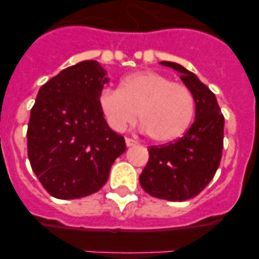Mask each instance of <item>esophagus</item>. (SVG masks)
I'll use <instances>...</instances> for the list:
<instances>
[{"mask_svg": "<svg viewBox=\"0 0 259 259\" xmlns=\"http://www.w3.org/2000/svg\"><path fill=\"white\" fill-rule=\"evenodd\" d=\"M137 141L134 140V139H130V137H125V145L127 146H134L136 145Z\"/></svg>", "mask_w": 259, "mask_h": 259, "instance_id": "esophagus-1", "label": "esophagus"}]
</instances>
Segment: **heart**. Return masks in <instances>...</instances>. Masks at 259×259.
I'll use <instances>...</instances> for the list:
<instances>
[{"label": "heart", "mask_w": 259, "mask_h": 259, "mask_svg": "<svg viewBox=\"0 0 259 259\" xmlns=\"http://www.w3.org/2000/svg\"><path fill=\"white\" fill-rule=\"evenodd\" d=\"M107 124L122 132L137 119L146 135L157 143L182 136L192 122L194 100L191 91L154 71L124 77L119 89H104L98 97Z\"/></svg>", "instance_id": "obj_1"}]
</instances>
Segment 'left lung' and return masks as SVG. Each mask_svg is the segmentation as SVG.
<instances>
[{"instance_id":"obj_1","label":"left lung","mask_w":259,"mask_h":259,"mask_svg":"<svg viewBox=\"0 0 259 259\" xmlns=\"http://www.w3.org/2000/svg\"><path fill=\"white\" fill-rule=\"evenodd\" d=\"M161 65L180 72L196 104V119L184 136L166 145L149 146V161L140 175L146 193L167 201L193 198L211 182L221 163L224 118L217 97L193 72L174 62Z\"/></svg>"}]
</instances>
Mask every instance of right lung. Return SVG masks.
Masks as SVG:
<instances>
[{
	"mask_svg": "<svg viewBox=\"0 0 259 259\" xmlns=\"http://www.w3.org/2000/svg\"><path fill=\"white\" fill-rule=\"evenodd\" d=\"M107 81L97 61H83L38 91L27 148L32 170L53 197L74 200L96 193L125 152L124 137L109 127L98 104Z\"/></svg>",
	"mask_w": 259,
	"mask_h": 259,
	"instance_id": "obj_1",
	"label": "right lung"
}]
</instances>
